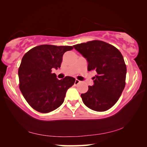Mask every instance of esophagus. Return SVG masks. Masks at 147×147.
<instances>
[{
	"label": "esophagus",
	"mask_w": 147,
	"mask_h": 147,
	"mask_svg": "<svg viewBox=\"0 0 147 147\" xmlns=\"http://www.w3.org/2000/svg\"><path fill=\"white\" fill-rule=\"evenodd\" d=\"M79 83H80V81H79L78 80H77V79H76V80H75V82H74V84H75V85H77V84H78Z\"/></svg>",
	"instance_id": "34e87169"
}]
</instances>
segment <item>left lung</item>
Masks as SVG:
<instances>
[{
  "label": "left lung",
  "mask_w": 147,
  "mask_h": 147,
  "mask_svg": "<svg viewBox=\"0 0 147 147\" xmlns=\"http://www.w3.org/2000/svg\"><path fill=\"white\" fill-rule=\"evenodd\" d=\"M86 58L88 70L95 71L94 85L81 94L83 103L98 112L111 108L120 97L125 85L126 66L117 48L101 40H93L73 46Z\"/></svg>",
  "instance_id": "1"
}]
</instances>
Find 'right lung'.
Returning <instances> with one entry per match:
<instances>
[{"label":"right lung","instance_id":"obj_1","mask_svg":"<svg viewBox=\"0 0 147 147\" xmlns=\"http://www.w3.org/2000/svg\"><path fill=\"white\" fill-rule=\"evenodd\" d=\"M73 49V46L44 44L32 48L23 57L18 70L20 89L34 110L50 113L63 103L67 91L75 79L66 76L58 80L52 71L60 68L65 52Z\"/></svg>","mask_w":147,"mask_h":147}]
</instances>
